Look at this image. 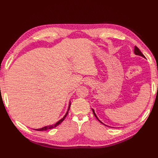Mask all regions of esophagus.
Instances as JSON below:
<instances>
[{"label":"esophagus","mask_w":158,"mask_h":158,"mask_svg":"<svg viewBox=\"0 0 158 158\" xmlns=\"http://www.w3.org/2000/svg\"><path fill=\"white\" fill-rule=\"evenodd\" d=\"M92 80H91V79H85V84L90 85V84H92Z\"/></svg>","instance_id":"obj_1"}]
</instances>
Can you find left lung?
Wrapping results in <instances>:
<instances>
[{"mask_svg":"<svg viewBox=\"0 0 158 158\" xmlns=\"http://www.w3.org/2000/svg\"><path fill=\"white\" fill-rule=\"evenodd\" d=\"M135 54L136 55H138V56H142V57H143V58H145V56H144L143 54V53H142V52H140V49L138 48H137V47L136 46H135ZM92 111H93V113H94V115H95V117H96V119H98V121H99V122H100V123H103L102 122H101V121H100L99 119H98V117H97V116H96V113H95V112H94V109H92ZM104 124V123H103ZM104 125H105V124H104ZM106 126H107L106 125H105Z\"/></svg>","mask_w":158,"mask_h":158,"instance_id":"obj_1","label":"left lung"}]
</instances>
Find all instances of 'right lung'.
<instances>
[{"mask_svg":"<svg viewBox=\"0 0 158 158\" xmlns=\"http://www.w3.org/2000/svg\"><path fill=\"white\" fill-rule=\"evenodd\" d=\"M70 104H69V109H68V110H67V112H66V115L63 117V118L62 119H61L60 120H59L58 122H57L56 123H55L54 125H51V126H45V127H42V128H40V129H35V130H37V131H43V130H49V129H52V128H53V127H56V126H58L59 124H60L63 121H64V119H65V117H66V115H67V114H68V112H69V109H70Z\"/></svg>","mask_w":158,"mask_h":158,"instance_id":"right-lung-1","label":"right lung"}]
</instances>
